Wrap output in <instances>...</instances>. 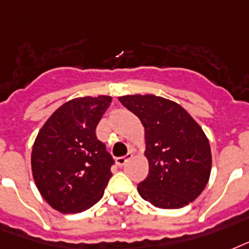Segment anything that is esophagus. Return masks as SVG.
I'll return each instance as SVG.
<instances>
[{
    "mask_svg": "<svg viewBox=\"0 0 249 249\" xmlns=\"http://www.w3.org/2000/svg\"><path fill=\"white\" fill-rule=\"evenodd\" d=\"M131 157H132V153H127L126 156L118 157V159L115 160V161H117V165H118V166H123V165H124V163L131 159Z\"/></svg>",
    "mask_w": 249,
    "mask_h": 249,
    "instance_id": "1",
    "label": "esophagus"
}]
</instances>
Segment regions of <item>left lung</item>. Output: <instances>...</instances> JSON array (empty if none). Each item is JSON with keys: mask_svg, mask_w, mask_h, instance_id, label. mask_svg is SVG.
<instances>
[{"mask_svg": "<svg viewBox=\"0 0 249 249\" xmlns=\"http://www.w3.org/2000/svg\"><path fill=\"white\" fill-rule=\"evenodd\" d=\"M145 128L149 173L139 183L145 201L178 209L203 192L212 169L211 145L201 127L179 104L153 94L118 98Z\"/></svg>", "mask_w": 249, "mask_h": 249, "instance_id": "obj_1", "label": "left lung"}]
</instances>
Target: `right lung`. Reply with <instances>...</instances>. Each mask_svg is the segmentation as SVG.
<instances>
[{"mask_svg":"<svg viewBox=\"0 0 249 249\" xmlns=\"http://www.w3.org/2000/svg\"><path fill=\"white\" fill-rule=\"evenodd\" d=\"M110 103L109 96L74 98L38 132L31 156L32 174L55 211H87L103 197L114 159L96 136V127Z\"/></svg>","mask_w":249,"mask_h":249,"instance_id":"obj_1","label":"right lung"}]
</instances>
